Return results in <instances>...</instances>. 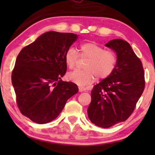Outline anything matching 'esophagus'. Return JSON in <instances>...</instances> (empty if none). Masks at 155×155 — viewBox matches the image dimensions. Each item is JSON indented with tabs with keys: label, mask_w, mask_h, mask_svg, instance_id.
<instances>
[{
	"label": "esophagus",
	"mask_w": 155,
	"mask_h": 155,
	"mask_svg": "<svg viewBox=\"0 0 155 155\" xmlns=\"http://www.w3.org/2000/svg\"><path fill=\"white\" fill-rule=\"evenodd\" d=\"M85 90H86V89H85L84 87H79V91L80 92L85 91Z\"/></svg>",
	"instance_id": "1"
}]
</instances>
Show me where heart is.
I'll list each match as a JSON object with an SVG mask.
<instances>
[{
  "label": "heart",
  "instance_id": "1",
  "mask_svg": "<svg viewBox=\"0 0 155 155\" xmlns=\"http://www.w3.org/2000/svg\"><path fill=\"white\" fill-rule=\"evenodd\" d=\"M80 58L87 60L84 65L85 70H76L69 73L67 79L71 82L84 87L95 81L96 77L103 80L111 75L116 68L117 55L111 50H106L104 47L95 42H85L80 46ZM79 60V54L75 49L69 48L65 54V63L67 67L73 69Z\"/></svg>",
  "mask_w": 155,
  "mask_h": 155
}]
</instances>
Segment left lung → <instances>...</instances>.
Returning <instances> with one entry per match:
<instances>
[{"instance_id":"8db88e82","label":"left lung","mask_w":155,"mask_h":155,"mask_svg":"<svg viewBox=\"0 0 155 155\" xmlns=\"http://www.w3.org/2000/svg\"><path fill=\"white\" fill-rule=\"evenodd\" d=\"M106 47L116 52V68L109 77L94 86L87 109L90 121L104 128L130 116L145 87L143 65L130 45L122 39H114Z\"/></svg>"}]
</instances>
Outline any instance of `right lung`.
<instances>
[{
  "mask_svg": "<svg viewBox=\"0 0 155 155\" xmlns=\"http://www.w3.org/2000/svg\"><path fill=\"white\" fill-rule=\"evenodd\" d=\"M77 38L71 33L47 32L17 56L12 74L16 101L21 113L35 123L54 120L79 91L76 84L61 79L67 70L65 52Z\"/></svg>",
  "mask_w": 155,
  "mask_h": 155,
  "instance_id": "1",
  "label": "right lung"
}]
</instances>
